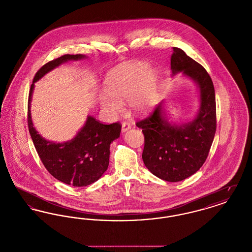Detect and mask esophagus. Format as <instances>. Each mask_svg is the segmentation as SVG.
<instances>
[{"instance_id": "1", "label": "esophagus", "mask_w": 252, "mask_h": 252, "mask_svg": "<svg viewBox=\"0 0 252 252\" xmlns=\"http://www.w3.org/2000/svg\"><path fill=\"white\" fill-rule=\"evenodd\" d=\"M130 128H131V126H130L129 123H127V122H123V124H122V131H127V130L130 129Z\"/></svg>"}]
</instances>
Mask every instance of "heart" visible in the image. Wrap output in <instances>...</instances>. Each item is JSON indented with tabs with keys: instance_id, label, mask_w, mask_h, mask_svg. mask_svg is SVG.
<instances>
[{
	"instance_id": "b5f03b06",
	"label": "heart",
	"mask_w": 252,
	"mask_h": 252,
	"mask_svg": "<svg viewBox=\"0 0 252 252\" xmlns=\"http://www.w3.org/2000/svg\"><path fill=\"white\" fill-rule=\"evenodd\" d=\"M158 75L144 63H125L108 72L107 92L100 94V105L109 116H117L123 110V101H128L132 112L144 114L154 105Z\"/></svg>"
}]
</instances>
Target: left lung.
<instances>
[{"label":"left lung","instance_id":"obj_1","mask_svg":"<svg viewBox=\"0 0 252 252\" xmlns=\"http://www.w3.org/2000/svg\"><path fill=\"white\" fill-rule=\"evenodd\" d=\"M173 75L182 72L195 82L200 94V107L195 118L180 126L168 123L162 102L136 126L144 135L143 160L160 180L177 182L196 173L209 155L216 130L215 87L209 73L183 50L173 48Z\"/></svg>","mask_w":252,"mask_h":252}]
</instances>
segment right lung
Segmentation results:
<instances>
[{
	"label": "right lung",
	"instance_id": "1",
	"mask_svg": "<svg viewBox=\"0 0 252 252\" xmlns=\"http://www.w3.org/2000/svg\"><path fill=\"white\" fill-rule=\"evenodd\" d=\"M86 59L83 55H64L43 65L35 74L28 98V128L43 165L57 180L74 187L88 186L99 180L109 163V145L120 137V124L104 125L88 116L84 126L68 142L54 143L42 138L33 126L30 104L34 83L47 72L69 60Z\"/></svg>",
	"mask_w": 252,
	"mask_h": 252
}]
</instances>
